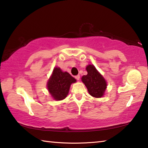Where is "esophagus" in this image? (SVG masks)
Listing matches in <instances>:
<instances>
[{"label":"esophagus","mask_w":148,"mask_h":148,"mask_svg":"<svg viewBox=\"0 0 148 148\" xmlns=\"http://www.w3.org/2000/svg\"><path fill=\"white\" fill-rule=\"evenodd\" d=\"M75 78H76L77 80H79L80 78L79 75H77V76H76V77H75Z\"/></svg>","instance_id":"34e87169"}]
</instances>
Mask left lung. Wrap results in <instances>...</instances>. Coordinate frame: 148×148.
I'll return each instance as SVG.
<instances>
[{"mask_svg":"<svg viewBox=\"0 0 148 148\" xmlns=\"http://www.w3.org/2000/svg\"><path fill=\"white\" fill-rule=\"evenodd\" d=\"M86 70L87 74L82 76V80L87 88L88 93L95 98L102 97L107 88L106 79L93 65H87Z\"/></svg>","mask_w":148,"mask_h":148,"instance_id":"8db88e82","label":"left lung"}]
</instances>
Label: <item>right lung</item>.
Returning a JSON list of instances; mask_svg holds the SVG:
<instances>
[{
    "label": "right lung",
    "instance_id": "right-lung-1",
    "mask_svg": "<svg viewBox=\"0 0 148 148\" xmlns=\"http://www.w3.org/2000/svg\"><path fill=\"white\" fill-rule=\"evenodd\" d=\"M76 82L67 72H63L60 67H55L47 82V88L56 100H62L68 95L72 83Z\"/></svg>",
    "mask_w": 148,
    "mask_h": 148
}]
</instances>
